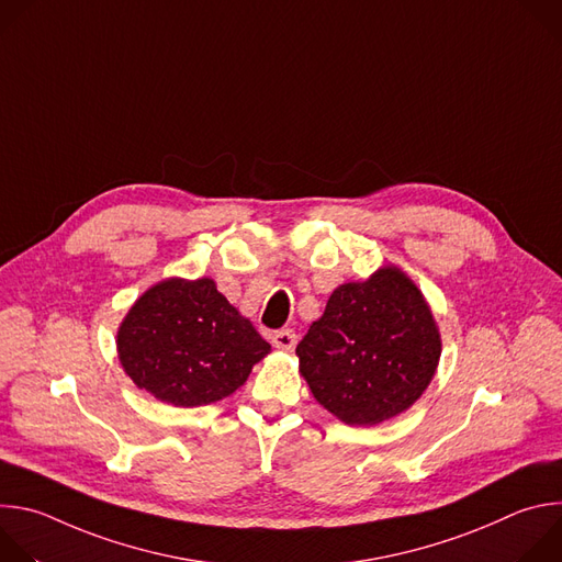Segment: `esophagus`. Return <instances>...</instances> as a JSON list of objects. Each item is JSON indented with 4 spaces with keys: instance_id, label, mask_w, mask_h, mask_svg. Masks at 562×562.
Masks as SVG:
<instances>
[{
    "instance_id": "obj_1",
    "label": "esophagus",
    "mask_w": 562,
    "mask_h": 562,
    "mask_svg": "<svg viewBox=\"0 0 562 562\" xmlns=\"http://www.w3.org/2000/svg\"><path fill=\"white\" fill-rule=\"evenodd\" d=\"M271 342L276 349H282V351H291L295 345H297V336L293 329H280L271 336Z\"/></svg>"
}]
</instances>
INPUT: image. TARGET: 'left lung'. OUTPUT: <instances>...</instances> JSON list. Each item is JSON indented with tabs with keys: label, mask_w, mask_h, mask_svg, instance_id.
I'll use <instances>...</instances> for the list:
<instances>
[{
	"label": "left lung",
	"mask_w": 562,
	"mask_h": 562,
	"mask_svg": "<svg viewBox=\"0 0 562 562\" xmlns=\"http://www.w3.org/2000/svg\"><path fill=\"white\" fill-rule=\"evenodd\" d=\"M295 353L319 405L347 425H378L423 395L440 334L418 286L386 267L338 286Z\"/></svg>",
	"instance_id": "left-lung-1"
}]
</instances>
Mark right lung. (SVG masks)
Wrapping results in <instances>:
<instances>
[{
  "instance_id": "1",
  "label": "right lung",
  "mask_w": 562,
  "mask_h": 562,
  "mask_svg": "<svg viewBox=\"0 0 562 562\" xmlns=\"http://www.w3.org/2000/svg\"><path fill=\"white\" fill-rule=\"evenodd\" d=\"M117 351L139 389L176 407H202L243 386L271 345L202 278L148 289L124 317Z\"/></svg>"
}]
</instances>
